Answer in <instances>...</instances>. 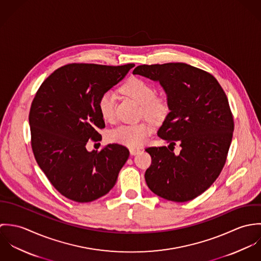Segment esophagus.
Returning <instances> with one entry per match:
<instances>
[{"label":"esophagus","mask_w":261,"mask_h":261,"mask_svg":"<svg viewBox=\"0 0 261 261\" xmlns=\"http://www.w3.org/2000/svg\"><path fill=\"white\" fill-rule=\"evenodd\" d=\"M139 151H140V149H129V152H130V154H132V155H134V154L138 153Z\"/></svg>","instance_id":"1"}]
</instances>
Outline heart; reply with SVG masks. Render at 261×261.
<instances>
[{"mask_svg": "<svg viewBox=\"0 0 261 261\" xmlns=\"http://www.w3.org/2000/svg\"><path fill=\"white\" fill-rule=\"evenodd\" d=\"M121 91L142 105V115L152 121H162L170 111V101L166 94L155 93L154 86L146 79L130 77L121 85ZM115 95L108 90L98 98L97 109L106 121H113L115 117ZM152 132L149 122L136 124H121L110 132V140L129 148L143 145Z\"/></svg>", "mask_w": 261, "mask_h": 261, "instance_id": "1", "label": "heart"}]
</instances>
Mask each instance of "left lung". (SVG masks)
<instances>
[{"mask_svg": "<svg viewBox=\"0 0 261 261\" xmlns=\"http://www.w3.org/2000/svg\"><path fill=\"white\" fill-rule=\"evenodd\" d=\"M133 73L159 81L170 101L158 136L172 149H146L151 156L147 185L170 201L193 200L220 175L232 141L234 121L223 88L209 72L180 62L144 64ZM176 143L179 154L173 152Z\"/></svg>", "mask_w": 261, "mask_h": 261, "instance_id": "8db88e82", "label": "left lung"}]
</instances>
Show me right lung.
<instances>
[{"mask_svg":"<svg viewBox=\"0 0 261 261\" xmlns=\"http://www.w3.org/2000/svg\"><path fill=\"white\" fill-rule=\"evenodd\" d=\"M134 63L108 66L71 63L56 69L40 85L29 112L31 147L50 183L64 197L86 203L108 194L129 155L110 144L100 151L86 144L101 141L99 96L118 83Z\"/></svg>","mask_w":261,"mask_h":261,"instance_id":"right-lung-1","label":"right lung"}]
</instances>
